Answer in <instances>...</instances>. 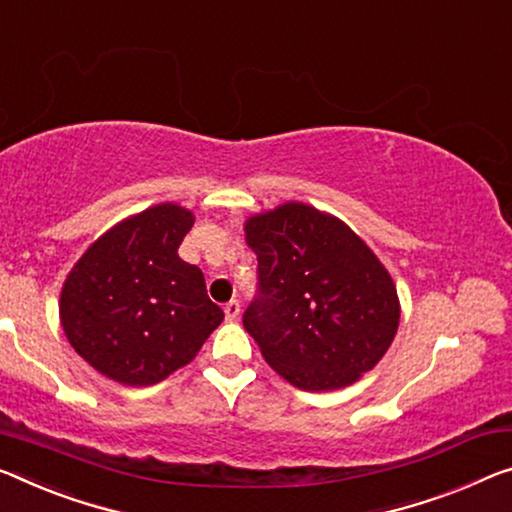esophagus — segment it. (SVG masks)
Here are the masks:
<instances>
[{"label": "esophagus", "mask_w": 512, "mask_h": 512, "mask_svg": "<svg viewBox=\"0 0 512 512\" xmlns=\"http://www.w3.org/2000/svg\"><path fill=\"white\" fill-rule=\"evenodd\" d=\"M224 313H226V320H235V318H238V316H240V302H238V300L226 302Z\"/></svg>", "instance_id": "1"}]
</instances>
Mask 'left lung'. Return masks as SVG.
I'll return each mask as SVG.
<instances>
[{"instance_id": "obj_1", "label": "left lung", "mask_w": 512, "mask_h": 512, "mask_svg": "<svg viewBox=\"0 0 512 512\" xmlns=\"http://www.w3.org/2000/svg\"><path fill=\"white\" fill-rule=\"evenodd\" d=\"M258 288L242 325L274 371L304 391L348 387L396 336V286L341 219L304 203L251 217Z\"/></svg>"}]
</instances>
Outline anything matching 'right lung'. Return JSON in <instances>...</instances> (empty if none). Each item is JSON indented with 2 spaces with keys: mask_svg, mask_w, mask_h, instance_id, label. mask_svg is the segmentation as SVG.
Returning a JSON list of instances; mask_svg holds the SVG:
<instances>
[{
  "mask_svg": "<svg viewBox=\"0 0 512 512\" xmlns=\"http://www.w3.org/2000/svg\"><path fill=\"white\" fill-rule=\"evenodd\" d=\"M190 210L162 203L86 249L61 290V325L75 352L109 380L148 387L190 364L224 311L196 265L178 256Z\"/></svg>",
  "mask_w": 512,
  "mask_h": 512,
  "instance_id": "add662e5",
  "label": "right lung"
}]
</instances>
